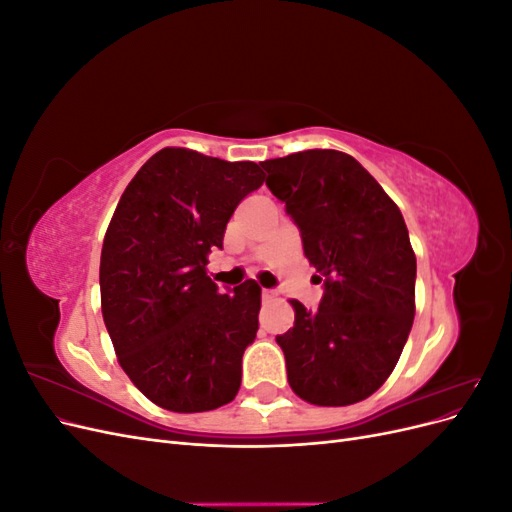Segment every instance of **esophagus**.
I'll use <instances>...</instances> for the list:
<instances>
[{
  "label": "esophagus",
  "mask_w": 512,
  "mask_h": 512,
  "mask_svg": "<svg viewBox=\"0 0 512 512\" xmlns=\"http://www.w3.org/2000/svg\"><path fill=\"white\" fill-rule=\"evenodd\" d=\"M275 297V290H269V288H262V299L265 301H271Z\"/></svg>",
  "instance_id": "esophagus-1"
}]
</instances>
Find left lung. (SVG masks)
I'll list each match as a JSON object with an SVG mask.
<instances>
[{"mask_svg":"<svg viewBox=\"0 0 512 512\" xmlns=\"http://www.w3.org/2000/svg\"><path fill=\"white\" fill-rule=\"evenodd\" d=\"M262 168L324 286L316 312L290 301L294 327L275 337L288 382L309 404H356L391 376L412 329L416 256L404 215L342 151L309 149Z\"/></svg>","mask_w":512,"mask_h":512,"instance_id":"8db88e82","label":"left lung"}]
</instances>
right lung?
<instances>
[{
  "label": "right lung",
  "instance_id": "right-lung-1",
  "mask_svg": "<svg viewBox=\"0 0 512 512\" xmlns=\"http://www.w3.org/2000/svg\"><path fill=\"white\" fill-rule=\"evenodd\" d=\"M262 181L254 162L166 147L119 198L100 258L102 316L119 365L164 410H215L239 391L260 286L247 280L222 294L207 256Z\"/></svg>",
  "mask_w": 512,
  "mask_h": 512
}]
</instances>
